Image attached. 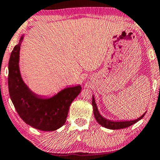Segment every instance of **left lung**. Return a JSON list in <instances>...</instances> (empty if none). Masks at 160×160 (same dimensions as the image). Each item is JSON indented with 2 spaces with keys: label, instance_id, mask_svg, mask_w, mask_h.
I'll return each mask as SVG.
<instances>
[{
  "label": "left lung",
  "instance_id": "left-lung-1",
  "mask_svg": "<svg viewBox=\"0 0 160 160\" xmlns=\"http://www.w3.org/2000/svg\"><path fill=\"white\" fill-rule=\"evenodd\" d=\"M92 105L93 108V113L94 116H95V118L96 121L98 122V124H100V125L103 127V128H106L107 129H110V130H120V129H124L127 128L128 127H130L135 123H136L141 120L142 118H143L144 116H145L146 111L143 113V115L141 116L139 118H138L136 119H132V120H111L105 118L104 117L100 114L99 110H98V108L97 106V104H96L95 99L94 95H92Z\"/></svg>",
  "mask_w": 160,
  "mask_h": 160
}]
</instances>
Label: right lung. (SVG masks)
Returning a JSON list of instances; mask_svg holds the SVG:
<instances>
[{
  "label": "right lung",
  "mask_w": 160,
  "mask_h": 160,
  "mask_svg": "<svg viewBox=\"0 0 160 160\" xmlns=\"http://www.w3.org/2000/svg\"><path fill=\"white\" fill-rule=\"evenodd\" d=\"M25 35L15 46L8 62V85L11 100L21 119L37 130H57L66 122L69 108L79 95L81 85L68 87L52 97L38 95L30 89L22 78L19 51Z\"/></svg>",
  "instance_id": "right-lung-1"
}]
</instances>
